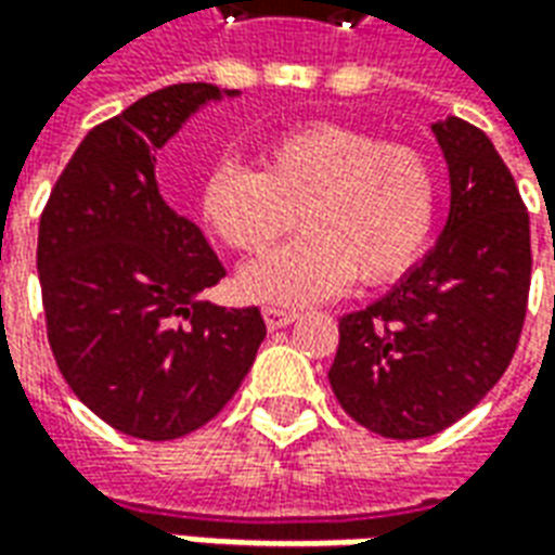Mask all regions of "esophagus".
<instances>
[{
	"instance_id": "1",
	"label": "esophagus",
	"mask_w": 555,
	"mask_h": 555,
	"mask_svg": "<svg viewBox=\"0 0 555 555\" xmlns=\"http://www.w3.org/2000/svg\"><path fill=\"white\" fill-rule=\"evenodd\" d=\"M261 314H264V324L270 326V330H282V326H288L297 314L288 312V309H276V306H264L261 309Z\"/></svg>"
}]
</instances>
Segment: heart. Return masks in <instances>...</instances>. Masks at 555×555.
<instances>
[{"instance_id": "obj_1", "label": "heart", "mask_w": 555, "mask_h": 555, "mask_svg": "<svg viewBox=\"0 0 555 555\" xmlns=\"http://www.w3.org/2000/svg\"><path fill=\"white\" fill-rule=\"evenodd\" d=\"M202 219L229 249L261 255L300 219L302 234L241 273L249 300L300 306L357 279L389 285L416 264L437 219V175L416 147L338 121L270 139L261 169L222 159L202 183Z\"/></svg>"}]
</instances>
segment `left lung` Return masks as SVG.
I'll return each instance as SVG.
<instances>
[{"mask_svg":"<svg viewBox=\"0 0 555 555\" xmlns=\"http://www.w3.org/2000/svg\"><path fill=\"white\" fill-rule=\"evenodd\" d=\"M430 130L452 181L440 243L386 297L338 318L330 369L345 413L389 440L440 434L496 386L532 279L529 214L493 142L454 115Z\"/></svg>","mask_w":555,"mask_h":555,"instance_id":"left-lung-1","label":"left lung"}]
</instances>
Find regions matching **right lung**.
I'll return each instance as SVG.
<instances>
[{"mask_svg": "<svg viewBox=\"0 0 555 555\" xmlns=\"http://www.w3.org/2000/svg\"><path fill=\"white\" fill-rule=\"evenodd\" d=\"M219 94L178 82L91 127L41 214L38 279L55 365L91 413L139 440L207 425L267 336L258 306L198 300L225 267L154 181V151Z\"/></svg>", "mask_w": 555, "mask_h": 555, "instance_id": "add662e5", "label": "right lung"}]
</instances>
